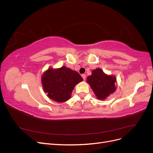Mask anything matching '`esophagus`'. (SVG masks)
<instances>
[{"label":"esophagus","mask_w":153,"mask_h":153,"mask_svg":"<svg viewBox=\"0 0 153 153\" xmlns=\"http://www.w3.org/2000/svg\"><path fill=\"white\" fill-rule=\"evenodd\" d=\"M82 78H83V79H84V80H85V78H86V75H85V74H82Z\"/></svg>","instance_id":"esophagus-1"}]
</instances>
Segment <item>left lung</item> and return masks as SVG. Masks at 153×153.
Returning a JSON list of instances; mask_svg holds the SVG:
<instances>
[{
	"mask_svg": "<svg viewBox=\"0 0 153 153\" xmlns=\"http://www.w3.org/2000/svg\"><path fill=\"white\" fill-rule=\"evenodd\" d=\"M87 80L99 100H105L116 89L115 77L106 75L100 68L92 71V75L88 76Z\"/></svg>",
	"mask_w": 153,
	"mask_h": 153,
	"instance_id": "8db88e82",
	"label": "left lung"
}]
</instances>
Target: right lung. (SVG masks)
I'll list each match as a JSON object with an SVG mask.
<instances>
[{"instance_id":"obj_1","label":"right lung","mask_w":153,"mask_h":153,"mask_svg":"<svg viewBox=\"0 0 153 153\" xmlns=\"http://www.w3.org/2000/svg\"><path fill=\"white\" fill-rule=\"evenodd\" d=\"M82 80L77 71L66 66L58 69H48L42 76L45 92L50 99L57 102H64L70 98L74 87Z\"/></svg>"}]
</instances>
